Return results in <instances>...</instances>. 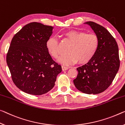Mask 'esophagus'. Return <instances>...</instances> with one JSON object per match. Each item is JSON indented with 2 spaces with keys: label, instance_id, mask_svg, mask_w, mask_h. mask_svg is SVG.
<instances>
[{
  "label": "esophagus",
  "instance_id": "1",
  "mask_svg": "<svg viewBox=\"0 0 125 125\" xmlns=\"http://www.w3.org/2000/svg\"><path fill=\"white\" fill-rule=\"evenodd\" d=\"M68 69H69L68 67H67V66H64V65H62V70H63V71L68 70Z\"/></svg>",
  "mask_w": 125,
  "mask_h": 125
}]
</instances>
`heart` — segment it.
Returning <instances> with one entry per match:
<instances>
[{
  "mask_svg": "<svg viewBox=\"0 0 125 125\" xmlns=\"http://www.w3.org/2000/svg\"><path fill=\"white\" fill-rule=\"evenodd\" d=\"M65 37L71 43L68 48V54L59 59V62L64 65L73 64L78 61L85 63L92 59L99 46V40L94 33L70 31L65 34ZM46 48L51 56L58 59L62 55V50L56 37H51L46 42Z\"/></svg>",
  "mask_w": 125,
  "mask_h": 125,
  "instance_id": "heart-1",
  "label": "heart"
}]
</instances>
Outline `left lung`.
<instances>
[{
	"mask_svg": "<svg viewBox=\"0 0 125 125\" xmlns=\"http://www.w3.org/2000/svg\"><path fill=\"white\" fill-rule=\"evenodd\" d=\"M91 26L99 40L95 54L87 64L78 67L75 87L84 93L99 94L112 83L120 68L118 47L115 38L104 27L93 22L85 23Z\"/></svg>",
	"mask_w": 125,
	"mask_h": 125,
	"instance_id": "1",
	"label": "left lung"
}]
</instances>
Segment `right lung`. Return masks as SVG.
I'll list each match as a JSON object with an SVG mask.
<instances>
[{
    "label": "right lung",
    "mask_w": 125,
    "mask_h": 125,
    "mask_svg": "<svg viewBox=\"0 0 125 125\" xmlns=\"http://www.w3.org/2000/svg\"><path fill=\"white\" fill-rule=\"evenodd\" d=\"M53 27L37 22L24 26L11 40L7 63L13 83L30 94L42 95L53 88L62 71L53 60L46 42Z\"/></svg>",
    "instance_id": "add662e5"
}]
</instances>
